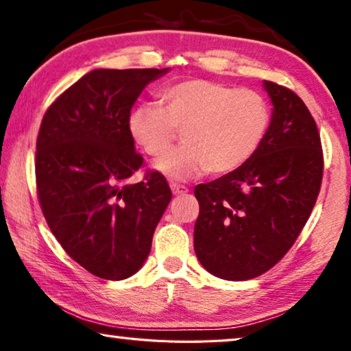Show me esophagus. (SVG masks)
I'll use <instances>...</instances> for the list:
<instances>
[{"label": "esophagus", "mask_w": 351, "mask_h": 351, "mask_svg": "<svg viewBox=\"0 0 351 351\" xmlns=\"http://www.w3.org/2000/svg\"><path fill=\"white\" fill-rule=\"evenodd\" d=\"M170 189L171 192H173V195H184L189 192V189L186 186H181V184H176V182H171Z\"/></svg>", "instance_id": "obj_1"}]
</instances>
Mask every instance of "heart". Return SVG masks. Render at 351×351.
I'll use <instances>...</instances> for the list:
<instances>
[{"label":"heart","mask_w":351,"mask_h":351,"mask_svg":"<svg viewBox=\"0 0 351 351\" xmlns=\"http://www.w3.org/2000/svg\"><path fill=\"white\" fill-rule=\"evenodd\" d=\"M158 106L130 111L127 128L136 145L158 158L181 131L184 145L158 159L153 169L171 181L210 171L226 175L254 156L271 123L268 100L258 91L206 79L171 83L158 94Z\"/></svg>","instance_id":"heart-1"}]
</instances>
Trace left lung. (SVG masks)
Instances as JSON below:
<instances>
[{"label":"left lung","mask_w":351,"mask_h":351,"mask_svg":"<svg viewBox=\"0 0 351 351\" xmlns=\"http://www.w3.org/2000/svg\"><path fill=\"white\" fill-rule=\"evenodd\" d=\"M272 104L268 132L240 169L195 187V254L224 280L271 269L294 245L316 204L324 156L316 122L295 93L263 82Z\"/></svg>","instance_id":"left-lung-1"}]
</instances>
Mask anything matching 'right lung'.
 Returning a JSON list of instances; mask_svg holds the SVG:
<instances>
[{
  "instance_id": "right-lung-1",
  "label": "right lung",
  "mask_w": 351,
  "mask_h": 351,
  "mask_svg": "<svg viewBox=\"0 0 351 351\" xmlns=\"http://www.w3.org/2000/svg\"><path fill=\"white\" fill-rule=\"evenodd\" d=\"M164 69H94L45 112L35 176L41 210L71 258L105 280L136 274L171 199L158 171L128 182L142 167L128 133L133 105Z\"/></svg>"
}]
</instances>
